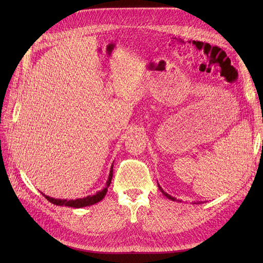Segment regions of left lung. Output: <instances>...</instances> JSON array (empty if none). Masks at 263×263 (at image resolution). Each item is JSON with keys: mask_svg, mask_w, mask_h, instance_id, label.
Returning <instances> with one entry per match:
<instances>
[{"mask_svg": "<svg viewBox=\"0 0 263 263\" xmlns=\"http://www.w3.org/2000/svg\"><path fill=\"white\" fill-rule=\"evenodd\" d=\"M158 186H159V189H160V191H161V192H162V193H163V195H164V196H166V197H167V198H168V199H171V200H173V201H176V200H177V199H176V198H175V197H173V196H171V195H170V194H167V193H165V192H164V191H163V190H162V187H161V186H160V184H159V183H158ZM197 203H200V202H199V201H197Z\"/></svg>", "mask_w": 263, "mask_h": 263, "instance_id": "left-lung-1", "label": "left lung"}]
</instances>
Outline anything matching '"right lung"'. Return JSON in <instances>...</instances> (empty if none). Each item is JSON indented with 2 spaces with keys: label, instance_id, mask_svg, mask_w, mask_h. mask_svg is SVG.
<instances>
[{
  "label": "right lung",
  "instance_id": "right-lung-1",
  "mask_svg": "<svg viewBox=\"0 0 263 263\" xmlns=\"http://www.w3.org/2000/svg\"><path fill=\"white\" fill-rule=\"evenodd\" d=\"M112 177H113V165L112 167H110L109 171V175H108V179L106 181V186L102 190L97 192L95 195L92 196H87V197H83V198H78V199H70V200H67V199H55L53 197H49L45 194H43V196L46 197L47 200H49L51 203H54L57 205H66V206H71V208H82V206H87V205H91L95 204L97 202H99L100 200H102L106 194L107 192V187L110 184V181H112Z\"/></svg>",
  "mask_w": 263,
  "mask_h": 263
}]
</instances>
